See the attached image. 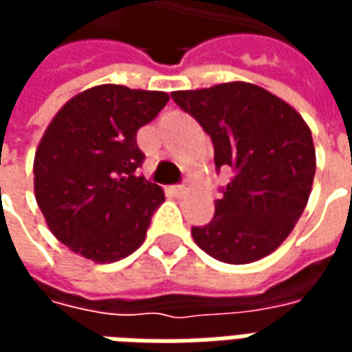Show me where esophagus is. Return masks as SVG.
I'll use <instances>...</instances> for the list:
<instances>
[{
    "label": "esophagus",
    "instance_id": "esophagus-1",
    "mask_svg": "<svg viewBox=\"0 0 352 352\" xmlns=\"http://www.w3.org/2000/svg\"><path fill=\"white\" fill-rule=\"evenodd\" d=\"M171 192H173V196H177V198H183L184 194H188V188L186 186H171Z\"/></svg>",
    "mask_w": 352,
    "mask_h": 352
}]
</instances>
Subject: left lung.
I'll return each instance as SVG.
<instances>
[{
	"label": "left lung",
	"instance_id": "1",
	"mask_svg": "<svg viewBox=\"0 0 352 352\" xmlns=\"http://www.w3.org/2000/svg\"><path fill=\"white\" fill-rule=\"evenodd\" d=\"M171 98L211 135L214 166L234 171L211 222L192 228L196 245L226 264L272 254L309 199L317 158L307 122L285 100L243 80Z\"/></svg>",
	"mask_w": 352,
	"mask_h": 352
}]
</instances>
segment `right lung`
Listing matches in <instances>:
<instances>
[{"instance_id": "obj_1", "label": "right lung", "mask_w": 352, "mask_h": 352, "mask_svg": "<svg viewBox=\"0 0 352 352\" xmlns=\"http://www.w3.org/2000/svg\"><path fill=\"white\" fill-rule=\"evenodd\" d=\"M169 101L158 90L100 85L58 111L37 145L34 192L47 226L82 258L111 264L145 241L164 190L138 175V130Z\"/></svg>"}]
</instances>
